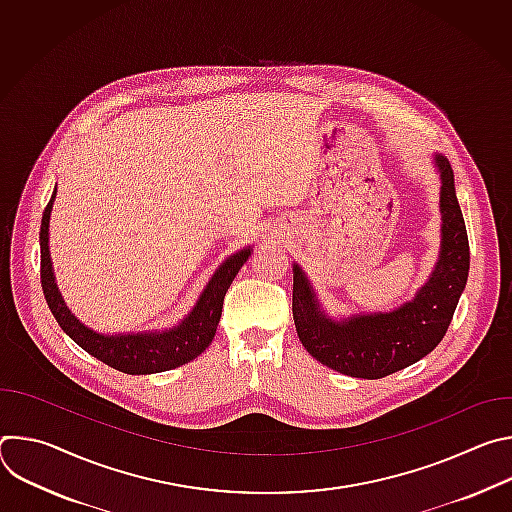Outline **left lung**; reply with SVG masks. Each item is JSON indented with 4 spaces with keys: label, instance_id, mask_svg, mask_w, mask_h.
Listing matches in <instances>:
<instances>
[{
    "label": "left lung",
    "instance_id": "left-lung-1",
    "mask_svg": "<svg viewBox=\"0 0 512 512\" xmlns=\"http://www.w3.org/2000/svg\"><path fill=\"white\" fill-rule=\"evenodd\" d=\"M440 176V253L413 298L389 312L330 316L306 271L294 263V322L304 348L328 369L356 379H383L427 356L446 336L468 281L470 249L446 156L433 154Z\"/></svg>",
    "mask_w": 512,
    "mask_h": 512
}]
</instances>
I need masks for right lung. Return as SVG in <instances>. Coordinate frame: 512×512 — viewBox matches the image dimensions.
<instances>
[{
	"instance_id": "1",
	"label": "right lung",
	"mask_w": 512,
	"mask_h": 512,
	"mask_svg": "<svg viewBox=\"0 0 512 512\" xmlns=\"http://www.w3.org/2000/svg\"><path fill=\"white\" fill-rule=\"evenodd\" d=\"M56 198V188L42 214L40 227V279L46 304L60 324V328L75 340L83 350L99 358L109 367L127 375H154L172 371L202 354L216 334L218 320L223 314L227 289L237 277L239 269L251 257L253 247H243L231 253L216 267L194 308L172 328L103 334L83 324L72 314L60 294L50 259V212Z\"/></svg>"
}]
</instances>
